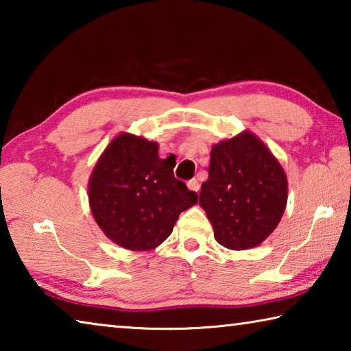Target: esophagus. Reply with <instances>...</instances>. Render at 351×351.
Masks as SVG:
<instances>
[{"mask_svg": "<svg viewBox=\"0 0 351 351\" xmlns=\"http://www.w3.org/2000/svg\"><path fill=\"white\" fill-rule=\"evenodd\" d=\"M187 187L190 189V190H193V192H198L199 190V182H198V180H189L187 181Z\"/></svg>", "mask_w": 351, "mask_h": 351, "instance_id": "34e87169", "label": "esophagus"}]
</instances>
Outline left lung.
<instances>
[{"instance_id": "1", "label": "left lung", "mask_w": 351, "mask_h": 351, "mask_svg": "<svg viewBox=\"0 0 351 351\" xmlns=\"http://www.w3.org/2000/svg\"><path fill=\"white\" fill-rule=\"evenodd\" d=\"M287 175L263 142L245 132L212 147L199 206L219 245L241 251L260 245L280 223Z\"/></svg>"}]
</instances>
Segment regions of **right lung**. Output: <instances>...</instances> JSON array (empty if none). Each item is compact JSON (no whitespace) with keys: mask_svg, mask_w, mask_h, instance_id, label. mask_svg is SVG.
<instances>
[{"mask_svg":"<svg viewBox=\"0 0 351 351\" xmlns=\"http://www.w3.org/2000/svg\"><path fill=\"white\" fill-rule=\"evenodd\" d=\"M158 144L121 134L106 147L90 180L91 212L105 235L132 251L161 245L178 217L198 201Z\"/></svg>","mask_w":351,"mask_h":351,"instance_id":"add662e5","label":"right lung"}]
</instances>
